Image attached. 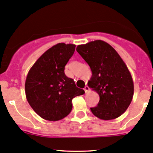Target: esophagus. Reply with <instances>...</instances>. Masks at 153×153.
<instances>
[{"mask_svg":"<svg viewBox=\"0 0 153 153\" xmlns=\"http://www.w3.org/2000/svg\"><path fill=\"white\" fill-rule=\"evenodd\" d=\"M89 88H88V85H85V88H84V91H85V93H88V91H89Z\"/></svg>","mask_w":153,"mask_h":153,"instance_id":"esophagus-1","label":"esophagus"}]
</instances>
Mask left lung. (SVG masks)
Returning <instances> with one entry per match:
<instances>
[{"label": "left lung", "mask_w": 153, "mask_h": 153, "mask_svg": "<svg viewBox=\"0 0 153 153\" xmlns=\"http://www.w3.org/2000/svg\"><path fill=\"white\" fill-rule=\"evenodd\" d=\"M77 51L92 72L88 85L100 96L92 113L102 120L118 117L128 109L134 96V82L126 65L106 42L97 40L78 45Z\"/></svg>", "instance_id": "8db88e82"}]
</instances>
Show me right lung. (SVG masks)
Returning a JSON list of instances; mask_svg holds the SVG:
<instances>
[{"mask_svg": "<svg viewBox=\"0 0 153 153\" xmlns=\"http://www.w3.org/2000/svg\"><path fill=\"white\" fill-rule=\"evenodd\" d=\"M75 44L59 43L43 53L32 66L25 80L28 103L42 118L56 121L70 114L72 100L85 91L65 74Z\"/></svg>", "mask_w": 153, "mask_h": 153, "instance_id": "right-lung-1", "label": "right lung"}]
</instances>
